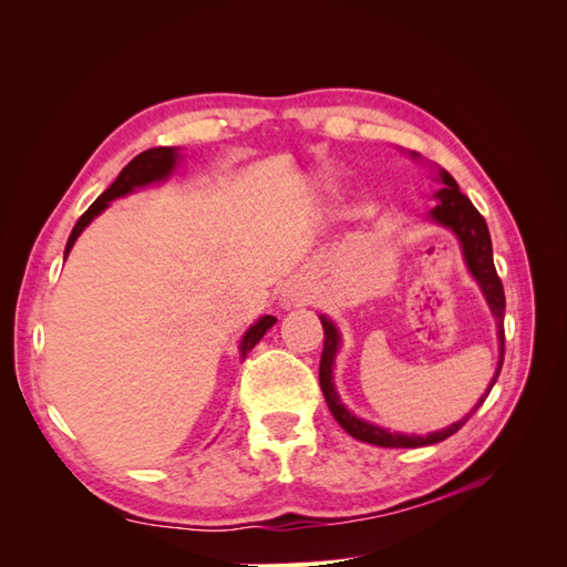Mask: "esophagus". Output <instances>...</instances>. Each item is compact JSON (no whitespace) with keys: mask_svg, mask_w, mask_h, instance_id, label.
<instances>
[{"mask_svg":"<svg viewBox=\"0 0 567 567\" xmlns=\"http://www.w3.org/2000/svg\"><path fill=\"white\" fill-rule=\"evenodd\" d=\"M305 302H307V298H305V293H302L300 288L286 290L284 298H281V307H284V310H290V307H302Z\"/></svg>","mask_w":567,"mask_h":567,"instance_id":"esophagus-1","label":"esophagus"}]
</instances>
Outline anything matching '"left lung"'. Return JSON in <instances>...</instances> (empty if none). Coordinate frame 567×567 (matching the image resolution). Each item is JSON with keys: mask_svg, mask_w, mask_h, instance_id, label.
Returning <instances> with one entry per match:
<instances>
[{"mask_svg": "<svg viewBox=\"0 0 567 567\" xmlns=\"http://www.w3.org/2000/svg\"><path fill=\"white\" fill-rule=\"evenodd\" d=\"M411 158L419 161L421 156H419V153L411 151ZM437 182H442V186L435 192V208L427 213V217L437 221V225L452 229L454 236L458 238L463 262H466L471 277L475 279L480 290H483V296L489 305V312L496 321V338H499V362H496L494 379L489 381L483 398H480L477 404L471 409L468 416H463L461 421H456L447 427H442V431L427 433V435L390 433L388 427L373 425L364 419L354 416L352 411L340 402V394L333 385V362H336V354H338V348H340V331L329 317L321 315L319 319H321V326H323V352H321V364H319V383H321V392L326 398V404H329L331 414L340 423L342 431L350 433L354 440L375 444V447L411 450V447H425V444H435V442L447 440L450 435H454L458 431V427L466 425V421L475 414L477 406L487 400V394L494 388L496 379H499V371H502V364H504V310H506V298H504V286H502L499 274H496V269H494L492 238H489L487 221H485L483 215L475 210V205L468 200V196H463L458 192V184L454 182V177L447 173V169L437 167Z\"/></svg>", "mask_w": 567, "mask_h": 567, "instance_id": "8db88e82", "label": "left lung"}]
</instances>
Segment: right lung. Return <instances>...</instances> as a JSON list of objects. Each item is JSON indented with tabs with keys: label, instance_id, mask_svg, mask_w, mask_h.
I'll return each mask as SVG.
<instances>
[{
	"label": "right lung",
	"instance_id": "obj_1",
	"mask_svg": "<svg viewBox=\"0 0 567 567\" xmlns=\"http://www.w3.org/2000/svg\"><path fill=\"white\" fill-rule=\"evenodd\" d=\"M179 163V148L175 146H158V148H148L144 153H140V156L132 158L125 167L123 173H120L115 177V182L106 188L104 194H101L90 208L87 213H84L78 225L73 227L71 236H68V244H65V252L63 257H68V252H71V248L75 246L78 236L84 231V227L90 225V221L104 213L109 208V203L120 198V196H127L132 192H136V188H144L148 184H156V182H165L169 175H173V169L177 167ZM277 323V317L271 315H265L257 319L250 329L246 331V336L241 338V346H238V352H241V359H246V354L257 346V342L262 340V336L271 329V326Z\"/></svg>",
	"mask_w": 567,
	"mask_h": 567
}]
</instances>
